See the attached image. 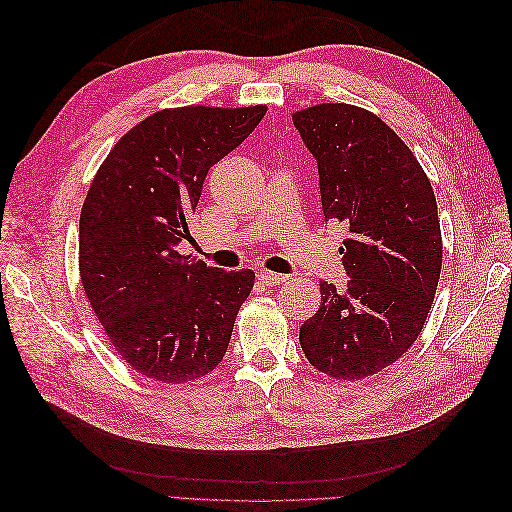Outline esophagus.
<instances>
[{
	"instance_id": "34e87169",
	"label": "esophagus",
	"mask_w": 512,
	"mask_h": 512,
	"mask_svg": "<svg viewBox=\"0 0 512 512\" xmlns=\"http://www.w3.org/2000/svg\"><path fill=\"white\" fill-rule=\"evenodd\" d=\"M258 280H260V284H265V286H280V284L286 282V275L273 273V271H260Z\"/></svg>"
}]
</instances>
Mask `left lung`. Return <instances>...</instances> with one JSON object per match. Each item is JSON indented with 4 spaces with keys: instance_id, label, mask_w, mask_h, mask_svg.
Instances as JSON below:
<instances>
[{
    "instance_id": "1",
    "label": "left lung",
    "mask_w": 512,
    "mask_h": 512,
    "mask_svg": "<svg viewBox=\"0 0 512 512\" xmlns=\"http://www.w3.org/2000/svg\"><path fill=\"white\" fill-rule=\"evenodd\" d=\"M316 158L324 222L348 239V286L320 282L322 301L299 333L322 374L361 380L395 363L421 333L442 269L438 205L408 145L374 113L316 104L292 115Z\"/></svg>"
}]
</instances>
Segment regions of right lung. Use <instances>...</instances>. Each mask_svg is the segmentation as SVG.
Instances as JSON below:
<instances>
[{"label":"right lung","instance_id":"add662e5","mask_svg":"<svg viewBox=\"0 0 512 512\" xmlns=\"http://www.w3.org/2000/svg\"><path fill=\"white\" fill-rule=\"evenodd\" d=\"M267 106L164 108L119 138L89 185L79 271L91 309L121 359L183 384L224 359L254 271L181 256L209 168L239 147Z\"/></svg>","mask_w":512,"mask_h":512}]
</instances>
